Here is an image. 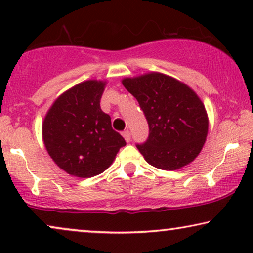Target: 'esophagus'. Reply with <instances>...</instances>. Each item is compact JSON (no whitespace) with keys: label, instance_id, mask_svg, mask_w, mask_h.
Masks as SVG:
<instances>
[{"label":"esophagus","instance_id":"1","mask_svg":"<svg viewBox=\"0 0 253 253\" xmlns=\"http://www.w3.org/2000/svg\"><path fill=\"white\" fill-rule=\"evenodd\" d=\"M122 136L124 137V139H126V141H127V143H129V141L131 140V133H130V131H129V130L123 131V132H122Z\"/></svg>","mask_w":253,"mask_h":253}]
</instances>
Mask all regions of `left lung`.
<instances>
[{"label": "left lung", "mask_w": 253, "mask_h": 253, "mask_svg": "<svg viewBox=\"0 0 253 253\" xmlns=\"http://www.w3.org/2000/svg\"><path fill=\"white\" fill-rule=\"evenodd\" d=\"M148 123V138L136 146L148 164L176 170L195 160L205 144L209 119L205 106L189 86L159 72L124 78Z\"/></svg>", "instance_id": "obj_1"}]
</instances>
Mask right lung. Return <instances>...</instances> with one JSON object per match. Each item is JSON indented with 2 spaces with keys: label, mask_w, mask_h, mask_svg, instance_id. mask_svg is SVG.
Wrapping results in <instances>:
<instances>
[{
  "label": "right lung",
  "mask_w": 253,
  "mask_h": 253,
  "mask_svg": "<svg viewBox=\"0 0 253 253\" xmlns=\"http://www.w3.org/2000/svg\"><path fill=\"white\" fill-rule=\"evenodd\" d=\"M106 82L86 81L55 100L42 123L48 154L61 169L77 177H93L113 164L126 140L100 108Z\"/></svg>",
  "instance_id": "add662e5"
}]
</instances>
